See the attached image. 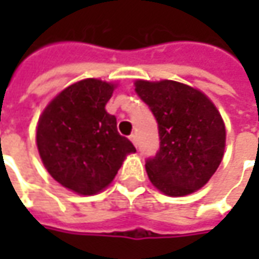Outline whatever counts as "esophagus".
<instances>
[{
	"mask_svg": "<svg viewBox=\"0 0 259 259\" xmlns=\"http://www.w3.org/2000/svg\"><path fill=\"white\" fill-rule=\"evenodd\" d=\"M130 140L133 141V144H134L135 147L138 145V138H137V134H131V135H130Z\"/></svg>",
	"mask_w": 259,
	"mask_h": 259,
	"instance_id": "esophagus-1",
	"label": "esophagus"
}]
</instances>
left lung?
Here are the masks:
<instances>
[{"label": "left lung", "mask_w": 259, "mask_h": 259, "mask_svg": "<svg viewBox=\"0 0 259 259\" xmlns=\"http://www.w3.org/2000/svg\"><path fill=\"white\" fill-rule=\"evenodd\" d=\"M135 92L158 124L160 150L145 161L150 182L167 196H186L209 182L222 161L225 124L199 89L174 80H137Z\"/></svg>", "instance_id": "obj_1"}]
</instances>
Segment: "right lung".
<instances>
[{"label": "right lung", "instance_id": "add662e5", "mask_svg": "<svg viewBox=\"0 0 259 259\" xmlns=\"http://www.w3.org/2000/svg\"><path fill=\"white\" fill-rule=\"evenodd\" d=\"M114 83L85 79L67 86L46 106L37 125V148L50 176L79 194H95L114 180L133 143L119 135L105 109Z\"/></svg>", "mask_w": 259, "mask_h": 259}]
</instances>
